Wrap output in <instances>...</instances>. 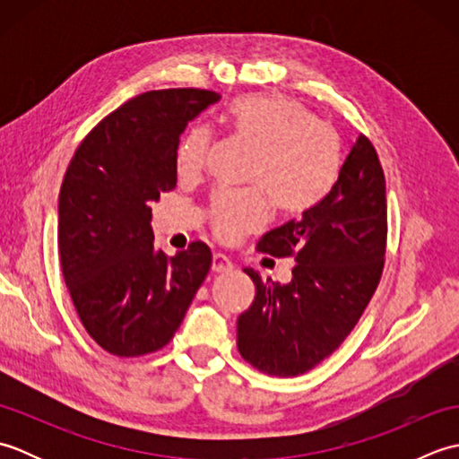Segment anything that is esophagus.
Instances as JSON below:
<instances>
[{"instance_id":"esophagus-1","label":"esophagus","mask_w":459,"mask_h":459,"mask_svg":"<svg viewBox=\"0 0 459 459\" xmlns=\"http://www.w3.org/2000/svg\"><path fill=\"white\" fill-rule=\"evenodd\" d=\"M232 268H235V264H232V260L227 256V255H221V252H217V255H212V264H211V270L212 272H230Z\"/></svg>"}]
</instances>
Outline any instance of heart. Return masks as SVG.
Returning <instances> with one entry per match:
<instances>
[{"instance_id": "1", "label": "heart", "mask_w": 459, "mask_h": 459, "mask_svg": "<svg viewBox=\"0 0 459 459\" xmlns=\"http://www.w3.org/2000/svg\"><path fill=\"white\" fill-rule=\"evenodd\" d=\"M229 120L240 135L258 143L248 178L262 187L214 193L211 219L221 238L237 240L266 222L264 189L286 212L304 211L324 197L335 179L339 145L335 134L304 104L281 94H248L230 104ZM209 145L207 126H191L175 150L178 173L197 175Z\"/></svg>"}]
</instances>
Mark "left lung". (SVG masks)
<instances>
[{"instance_id":"obj_1","label":"left lung","mask_w":459,"mask_h":459,"mask_svg":"<svg viewBox=\"0 0 459 459\" xmlns=\"http://www.w3.org/2000/svg\"><path fill=\"white\" fill-rule=\"evenodd\" d=\"M385 247V173L360 134L324 197L258 240L260 252L294 256L296 266L288 284L245 268L256 296L237 321L242 359L262 373L296 377L329 357L373 298Z\"/></svg>"}]
</instances>
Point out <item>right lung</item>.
<instances>
[{
	"mask_svg": "<svg viewBox=\"0 0 459 459\" xmlns=\"http://www.w3.org/2000/svg\"><path fill=\"white\" fill-rule=\"evenodd\" d=\"M221 94L143 92L86 135L58 193L56 242L68 294L104 351L140 357L168 345L207 278L204 242L168 258L153 248L152 207L178 185L175 150Z\"/></svg>",
	"mask_w": 459,
	"mask_h": 459,
	"instance_id": "obj_1",
	"label": "right lung"
}]
</instances>
